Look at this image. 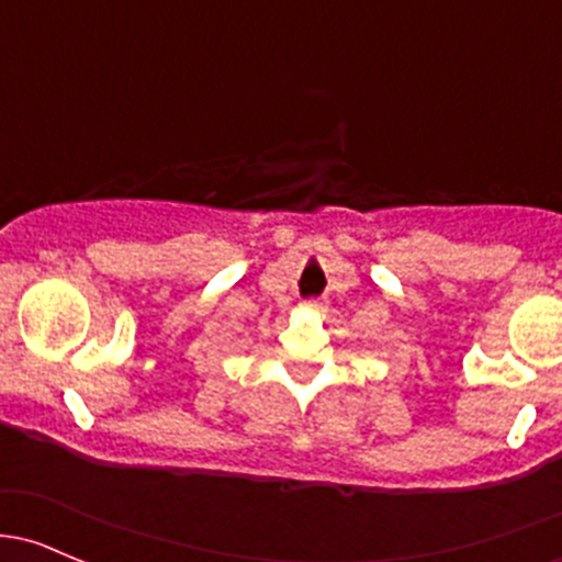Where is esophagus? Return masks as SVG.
Here are the masks:
<instances>
[{
	"label": "esophagus",
	"mask_w": 562,
	"mask_h": 562,
	"mask_svg": "<svg viewBox=\"0 0 562 562\" xmlns=\"http://www.w3.org/2000/svg\"><path fill=\"white\" fill-rule=\"evenodd\" d=\"M304 306H310V310H315V312H323V310H326V301L310 299V301H304Z\"/></svg>",
	"instance_id": "34e87169"
}]
</instances>
